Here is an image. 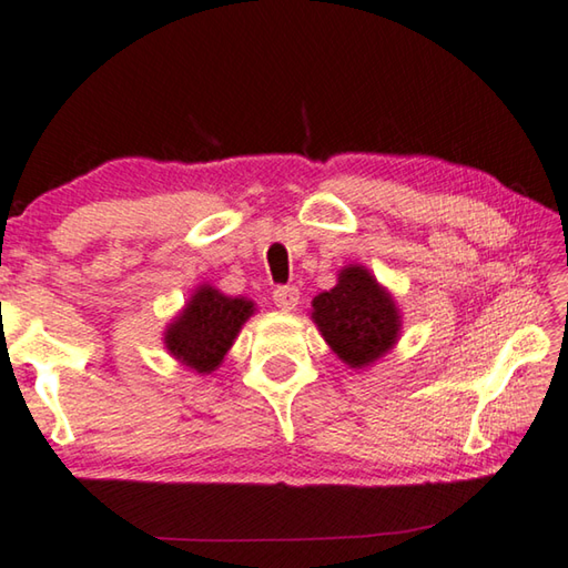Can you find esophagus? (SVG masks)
<instances>
[{
    "mask_svg": "<svg viewBox=\"0 0 568 568\" xmlns=\"http://www.w3.org/2000/svg\"><path fill=\"white\" fill-rule=\"evenodd\" d=\"M273 301L281 311H293L297 301H301V291L295 285H277L273 291Z\"/></svg>",
    "mask_w": 568,
    "mask_h": 568,
    "instance_id": "obj_1",
    "label": "esophagus"
}]
</instances>
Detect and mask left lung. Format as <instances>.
<instances>
[{
    "mask_svg": "<svg viewBox=\"0 0 568 568\" xmlns=\"http://www.w3.org/2000/svg\"><path fill=\"white\" fill-rule=\"evenodd\" d=\"M311 318L331 351L351 368L383 358L400 333L396 301L363 265H345L335 287L313 297Z\"/></svg>",
    "mask_w": 568,
    "mask_h": 568,
    "instance_id": "1",
    "label": "left lung"
}]
</instances>
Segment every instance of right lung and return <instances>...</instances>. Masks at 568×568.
I'll list each match as a JSON object with an SVG mask.
<instances>
[{
  "label": "right lung",
  "mask_w": 568,
  "mask_h": 568,
  "mask_svg": "<svg viewBox=\"0 0 568 568\" xmlns=\"http://www.w3.org/2000/svg\"><path fill=\"white\" fill-rule=\"evenodd\" d=\"M253 313L255 303L247 297H230L213 285H200L168 325L165 348L187 368L213 373Z\"/></svg>",
  "instance_id": "add662e5"
}]
</instances>
